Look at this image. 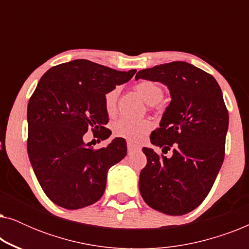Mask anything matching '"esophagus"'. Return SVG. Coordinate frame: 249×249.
Segmentation results:
<instances>
[{
    "label": "esophagus",
    "mask_w": 249,
    "mask_h": 249,
    "mask_svg": "<svg viewBox=\"0 0 249 249\" xmlns=\"http://www.w3.org/2000/svg\"><path fill=\"white\" fill-rule=\"evenodd\" d=\"M139 149H141V147H139V146L131 144V142H128V152H129V153L139 151Z\"/></svg>",
    "instance_id": "1"
}]
</instances>
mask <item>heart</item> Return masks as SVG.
<instances>
[{"instance_id": "b5f03b06", "label": "heart", "mask_w": 249, "mask_h": 249, "mask_svg": "<svg viewBox=\"0 0 249 249\" xmlns=\"http://www.w3.org/2000/svg\"><path fill=\"white\" fill-rule=\"evenodd\" d=\"M136 90L141 97L149 105H155L163 98V89L154 81L144 80L136 85ZM118 88H114L107 93L104 97L105 108L108 113L115 110L118 98ZM152 124L147 120H131V119L122 118L114 122L113 131L118 137L127 139L130 142H139L145 138V136L151 130Z\"/></svg>"}]
</instances>
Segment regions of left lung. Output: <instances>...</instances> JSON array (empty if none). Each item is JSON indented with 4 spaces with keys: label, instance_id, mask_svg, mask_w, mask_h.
<instances>
[{
    "label": "left lung",
    "instance_id": "8db88e82",
    "mask_svg": "<svg viewBox=\"0 0 249 249\" xmlns=\"http://www.w3.org/2000/svg\"><path fill=\"white\" fill-rule=\"evenodd\" d=\"M159 81L171 102L152 145L171 156L142 147L147 164L139 176V192L148 206L168 215L195 210L209 195L224 159L229 113L215 80L193 64L173 61L138 71L136 80Z\"/></svg>",
    "mask_w": 249,
    "mask_h": 249
}]
</instances>
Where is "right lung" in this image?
Masks as SVG:
<instances>
[{
	"label": "right lung",
	"instance_id": "add662e5",
	"mask_svg": "<svg viewBox=\"0 0 249 249\" xmlns=\"http://www.w3.org/2000/svg\"><path fill=\"white\" fill-rule=\"evenodd\" d=\"M135 73L81 59L40 78L27 107V151L40 187L56 205L78 210L103 196L108 169L127 155V142L117 137L93 149L84 135L91 129L102 141L110 137L104 97Z\"/></svg>",
	"mask_w": 249,
	"mask_h": 249
}]
</instances>
